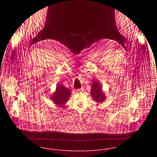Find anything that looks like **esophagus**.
Wrapping results in <instances>:
<instances>
[{
  "mask_svg": "<svg viewBox=\"0 0 157 157\" xmlns=\"http://www.w3.org/2000/svg\"><path fill=\"white\" fill-rule=\"evenodd\" d=\"M78 90V91H80H80H83L84 90H83V88H82L81 89H80V90Z\"/></svg>",
  "mask_w": 157,
  "mask_h": 157,
  "instance_id": "34e87169",
  "label": "esophagus"
}]
</instances>
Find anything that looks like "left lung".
<instances>
[{
	"mask_svg": "<svg viewBox=\"0 0 157 157\" xmlns=\"http://www.w3.org/2000/svg\"><path fill=\"white\" fill-rule=\"evenodd\" d=\"M99 82L95 80L92 82L90 89V95L93 100L97 103H101L106 98V96L102 90Z\"/></svg>",
	"mask_w": 157,
	"mask_h": 157,
	"instance_id": "left-lung-1",
	"label": "left lung"
}]
</instances>
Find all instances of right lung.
<instances>
[{"instance_id":"obj_1","label":"right lung","mask_w":157,"mask_h":157,"mask_svg":"<svg viewBox=\"0 0 157 157\" xmlns=\"http://www.w3.org/2000/svg\"><path fill=\"white\" fill-rule=\"evenodd\" d=\"M71 95L70 90L62 85H57L56 90L51 95L50 98L57 106L63 107Z\"/></svg>"}]
</instances>
